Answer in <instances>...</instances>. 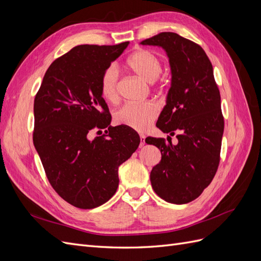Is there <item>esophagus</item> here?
Returning <instances> with one entry per match:
<instances>
[{"instance_id": "obj_1", "label": "esophagus", "mask_w": 261, "mask_h": 261, "mask_svg": "<svg viewBox=\"0 0 261 261\" xmlns=\"http://www.w3.org/2000/svg\"><path fill=\"white\" fill-rule=\"evenodd\" d=\"M139 138H140V143H139V147L141 148V147H144V145L146 144V143H145V136H144V135H140V136H139Z\"/></svg>"}]
</instances>
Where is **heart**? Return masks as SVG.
<instances>
[{
    "mask_svg": "<svg viewBox=\"0 0 261 261\" xmlns=\"http://www.w3.org/2000/svg\"><path fill=\"white\" fill-rule=\"evenodd\" d=\"M127 66L134 74L147 83H153L159 77L162 64L161 60L150 50L138 49L127 59ZM120 73L116 65H109L101 75L100 91L102 97L109 102H115L118 97L117 85ZM159 109L152 101L140 105H125L114 114V121L118 125L127 126L137 132H145L158 117Z\"/></svg>",
    "mask_w": 261,
    "mask_h": 261,
    "instance_id": "heart-1",
    "label": "heart"
}]
</instances>
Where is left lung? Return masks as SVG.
<instances>
[{"label":"left lung","instance_id":"8db88e82","mask_svg":"<svg viewBox=\"0 0 261 261\" xmlns=\"http://www.w3.org/2000/svg\"><path fill=\"white\" fill-rule=\"evenodd\" d=\"M167 51L172 84L156 127L177 135L148 137L160 149L161 161L152 168L150 180L155 194L171 203H187L199 197L215 177L224 129L221 97L213 67L199 44L174 33H160L141 41Z\"/></svg>","mask_w":261,"mask_h":261}]
</instances>
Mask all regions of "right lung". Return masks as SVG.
<instances>
[{
  "label": "right lung",
  "mask_w": 261,
  "mask_h": 261,
  "mask_svg": "<svg viewBox=\"0 0 261 261\" xmlns=\"http://www.w3.org/2000/svg\"><path fill=\"white\" fill-rule=\"evenodd\" d=\"M82 44L53 61L34 103V145L60 197L80 209L107 202L118 186V167L139 146L138 134L113 127L100 91L103 70L127 48ZM105 134L89 140L90 134Z\"/></svg>",
  "instance_id": "obj_1"
}]
</instances>
